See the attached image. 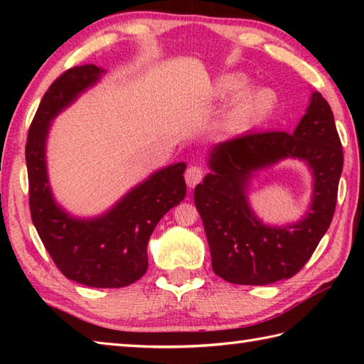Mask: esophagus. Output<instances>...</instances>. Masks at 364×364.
Segmentation results:
<instances>
[{"instance_id":"obj_1","label":"esophagus","mask_w":364,"mask_h":364,"mask_svg":"<svg viewBox=\"0 0 364 364\" xmlns=\"http://www.w3.org/2000/svg\"><path fill=\"white\" fill-rule=\"evenodd\" d=\"M202 176H204V170L200 167H196V165H191L186 170V173H184V180H186V184L189 188H194L197 183H200Z\"/></svg>"}]
</instances>
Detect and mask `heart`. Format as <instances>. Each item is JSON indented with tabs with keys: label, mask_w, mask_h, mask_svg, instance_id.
<instances>
[{
	"label": "heart",
	"mask_w": 364,
	"mask_h": 364,
	"mask_svg": "<svg viewBox=\"0 0 364 364\" xmlns=\"http://www.w3.org/2000/svg\"><path fill=\"white\" fill-rule=\"evenodd\" d=\"M247 85L249 77L242 72L221 73L212 83L215 100L226 101L233 97L220 117V130L228 136L249 132L278 107V96L269 88L258 86L245 90Z\"/></svg>",
	"instance_id": "heart-1"
}]
</instances>
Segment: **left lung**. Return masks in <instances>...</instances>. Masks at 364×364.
Masks as SVG:
<instances>
[{"instance_id": "8db88e82", "label": "left lung", "mask_w": 364, "mask_h": 364, "mask_svg": "<svg viewBox=\"0 0 364 364\" xmlns=\"http://www.w3.org/2000/svg\"><path fill=\"white\" fill-rule=\"evenodd\" d=\"M297 158L312 171V202L299 222L271 227L248 204V186L258 171ZM210 173L194 189L204 221L215 274L232 284L264 286L292 278L310 260L334 217L343 152L334 115L321 93L295 130L250 133L228 139L208 154Z\"/></svg>"}]
</instances>
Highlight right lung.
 <instances>
[{"mask_svg": "<svg viewBox=\"0 0 364 364\" xmlns=\"http://www.w3.org/2000/svg\"><path fill=\"white\" fill-rule=\"evenodd\" d=\"M104 73L95 64L72 67L49 86L30 125L26 162L32 221L60 273L83 286L115 289L133 284L147 271L154 228L186 196V164L154 171L97 217H73L58 204L46 165L51 123Z\"/></svg>", "mask_w": 364, "mask_h": 364, "instance_id": "1", "label": "right lung"}]
</instances>
